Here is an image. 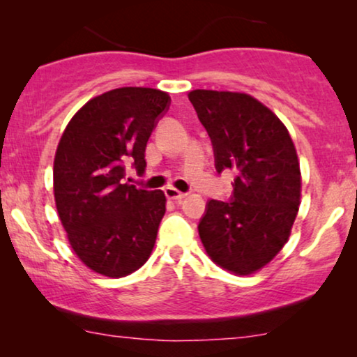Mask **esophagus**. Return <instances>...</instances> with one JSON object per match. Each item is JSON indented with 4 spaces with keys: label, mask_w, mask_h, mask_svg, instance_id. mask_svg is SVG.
<instances>
[{
    "label": "esophagus",
    "mask_w": 357,
    "mask_h": 357,
    "mask_svg": "<svg viewBox=\"0 0 357 357\" xmlns=\"http://www.w3.org/2000/svg\"><path fill=\"white\" fill-rule=\"evenodd\" d=\"M165 197H167L169 199H174V202H180V199H183L185 197H187V193L180 192V190L174 188V187H167L164 190Z\"/></svg>",
    "instance_id": "1"
}]
</instances>
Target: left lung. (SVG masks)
I'll use <instances>...</instances> for the list:
<instances>
[{
	"mask_svg": "<svg viewBox=\"0 0 357 357\" xmlns=\"http://www.w3.org/2000/svg\"><path fill=\"white\" fill-rule=\"evenodd\" d=\"M188 99L211 138L218 172L236 174L232 202L208 203L199 238L216 265L252 275L281 252L299 211L296 146L275 112L255 97L195 89Z\"/></svg>",
	"mask_w": 357,
	"mask_h": 357,
	"instance_id": "left-lung-1",
	"label": "left lung"
}]
</instances>
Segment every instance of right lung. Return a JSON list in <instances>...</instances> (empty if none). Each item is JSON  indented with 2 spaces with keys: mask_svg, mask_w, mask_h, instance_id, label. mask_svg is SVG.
<instances>
[{
  "mask_svg": "<svg viewBox=\"0 0 357 357\" xmlns=\"http://www.w3.org/2000/svg\"><path fill=\"white\" fill-rule=\"evenodd\" d=\"M167 92L119 87L86 102L63 131L53 160V195L77 258L102 276L139 270L165 213L162 190L123 183L125 164L143 174L146 144Z\"/></svg>",
  "mask_w": 357,
  "mask_h": 357,
  "instance_id": "add662e5",
  "label": "right lung"
}]
</instances>
